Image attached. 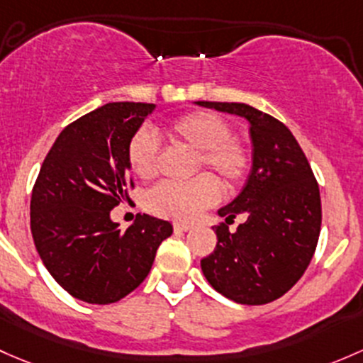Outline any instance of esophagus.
Masks as SVG:
<instances>
[{"mask_svg": "<svg viewBox=\"0 0 363 363\" xmlns=\"http://www.w3.org/2000/svg\"><path fill=\"white\" fill-rule=\"evenodd\" d=\"M193 228V224H189V223H174V230L175 231H189Z\"/></svg>", "mask_w": 363, "mask_h": 363, "instance_id": "esophagus-1", "label": "esophagus"}]
</instances>
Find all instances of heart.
Masks as SVG:
<instances>
[{
  "label": "heart",
  "mask_w": 363,
  "mask_h": 363,
  "mask_svg": "<svg viewBox=\"0 0 363 363\" xmlns=\"http://www.w3.org/2000/svg\"><path fill=\"white\" fill-rule=\"evenodd\" d=\"M230 121L220 114L196 109L174 118L163 135L174 146L194 151L193 174L211 170L226 189H236L249 179L254 155L245 140L231 135ZM133 175L150 181L158 172L160 146L147 130L135 132L127 146ZM220 186L211 174H198L188 182H162L146 194L147 211L160 217L188 220L216 203Z\"/></svg>",
  "instance_id": "1"
}]
</instances>
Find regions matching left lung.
<instances>
[{
	"label": "left lung",
	"instance_id": "1",
	"mask_svg": "<svg viewBox=\"0 0 363 363\" xmlns=\"http://www.w3.org/2000/svg\"><path fill=\"white\" fill-rule=\"evenodd\" d=\"M205 108L245 116L254 165L243 191L219 211L217 245L201 259L208 284L240 304H266L297 284L315 254L322 226L320 189L310 162L280 120L242 102L198 101ZM238 213L247 220L231 233Z\"/></svg>",
	"mask_w": 363,
	"mask_h": 363
}]
</instances>
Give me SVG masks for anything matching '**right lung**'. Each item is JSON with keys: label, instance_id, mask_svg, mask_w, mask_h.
<instances>
[{"label": "right lung", "instance_id": "right-lung-1", "mask_svg": "<svg viewBox=\"0 0 363 363\" xmlns=\"http://www.w3.org/2000/svg\"><path fill=\"white\" fill-rule=\"evenodd\" d=\"M147 102H109L59 133L30 196V233L57 284L90 304H111L135 291L151 272L169 220L137 213L125 231L109 212L135 188L127 146Z\"/></svg>", "mask_w": 363, "mask_h": 363}]
</instances>
